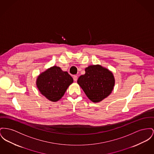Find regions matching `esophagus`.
<instances>
[{
  "label": "esophagus",
  "mask_w": 154,
  "mask_h": 154,
  "mask_svg": "<svg viewBox=\"0 0 154 154\" xmlns=\"http://www.w3.org/2000/svg\"><path fill=\"white\" fill-rule=\"evenodd\" d=\"M77 79H78V77L77 75H74L73 76V80H74V82H77Z\"/></svg>",
  "instance_id": "1"
}]
</instances>
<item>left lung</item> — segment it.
Listing matches in <instances>:
<instances>
[{
	"label": "left lung",
	"mask_w": 154,
	"mask_h": 154,
	"mask_svg": "<svg viewBox=\"0 0 154 154\" xmlns=\"http://www.w3.org/2000/svg\"><path fill=\"white\" fill-rule=\"evenodd\" d=\"M80 76L77 83L93 102H99L111 94L115 85L113 73L100 65H91Z\"/></svg>",
	"instance_id": "1"
}]
</instances>
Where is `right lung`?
<instances>
[{
  "label": "right lung",
  "mask_w": 154,
  "mask_h": 154,
  "mask_svg": "<svg viewBox=\"0 0 154 154\" xmlns=\"http://www.w3.org/2000/svg\"><path fill=\"white\" fill-rule=\"evenodd\" d=\"M72 82L73 79L68 72L54 66L40 74L36 84L42 95L52 102H56L62 98Z\"/></svg>",
  "instance_id": "1"
}]
</instances>
